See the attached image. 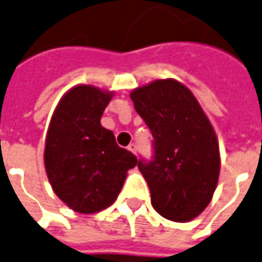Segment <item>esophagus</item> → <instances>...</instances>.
<instances>
[{"mask_svg": "<svg viewBox=\"0 0 262 262\" xmlns=\"http://www.w3.org/2000/svg\"><path fill=\"white\" fill-rule=\"evenodd\" d=\"M127 150L130 151V152H133V154H137V146L135 144V143H132V144H129V147H127Z\"/></svg>", "mask_w": 262, "mask_h": 262, "instance_id": "obj_1", "label": "esophagus"}]
</instances>
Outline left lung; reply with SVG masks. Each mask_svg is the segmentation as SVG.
I'll list each match as a JSON object with an SVG mask.
<instances>
[{"label": "left lung", "instance_id": "obj_1", "mask_svg": "<svg viewBox=\"0 0 262 262\" xmlns=\"http://www.w3.org/2000/svg\"><path fill=\"white\" fill-rule=\"evenodd\" d=\"M130 98L152 135L151 160H139L151 204L164 218L187 222L210 204L220 176V146L193 93L173 79L133 90Z\"/></svg>", "mask_w": 262, "mask_h": 262}]
</instances>
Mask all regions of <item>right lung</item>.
<instances>
[{"mask_svg":"<svg viewBox=\"0 0 262 262\" xmlns=\"http://www.w3.org/2000/svg\"><path fill=\"white\" fill-rule=\"evenodd\" d=\"M111 93L80 84L62 97L47 132L44 164L52 190L72 210L94 214L116 200L137 157L116 144L101 115Z\"/></svg>","mask_w":262,"mask_h":262,"instance_id":"1","label":"right lung"}]
</instances>
